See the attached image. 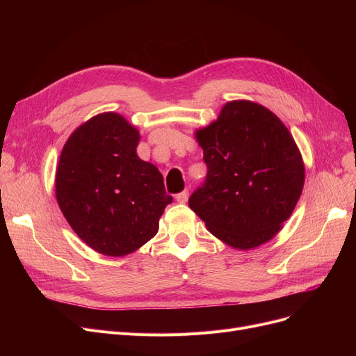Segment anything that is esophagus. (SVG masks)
Here are the masks:
<instances>
[{"label": "esophagus", "instance_id": "esophagus-1", "mask_svg": "<svg viewBox=\"0 0 356 356\" xmlns=\"http://www.w3.org/2000/svg\"><path fill=\"white\" fill-rule=\"evenodd\" d=\"M188 197H189V191H188V189H186V191H183V192H180V193H177V195H176V200H177L179 203L188 202Z\"/></svg>", "mask_w": 356, "mask_h": 356}]
</instances>
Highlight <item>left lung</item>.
<instances>
[{
    "instance_id": "8db88e82",
    "label": "left lung",
    "mask_w": 356,
    "mask_h": 356,
    "mask_svg": "<svg viewBox=\"0 0 356 356\" xmlns=\"http://www.w3.org/2000/svg\"><path fill=\"white\" fill-rule=\"evenodd\" d=\"M196 138L208 173L189 197L191 209L234 248L270 241L305 183L303 160L286 125L264 106L234 101Z\"/></svg>"
}]
</instances>
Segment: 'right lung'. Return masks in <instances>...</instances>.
Here are the masks:
<instances>
[{"label": "right lung", "mask_w": 356, "mask_h": 356, "mask_svg": "<svg viewBox=\"0 0 356 356\" xmlns=\"http://www.w3.org/2000/svg\"><path fill=\"white\" fill-rule=\"evenodd\" d=\"M138 131L114 112L90 118L65 144L56 197L72 229L95 251L122 257L159 231L173 197L159 168L143 161Z\"/></svg>", "instance_id": "obj_1"}]
</instances>
